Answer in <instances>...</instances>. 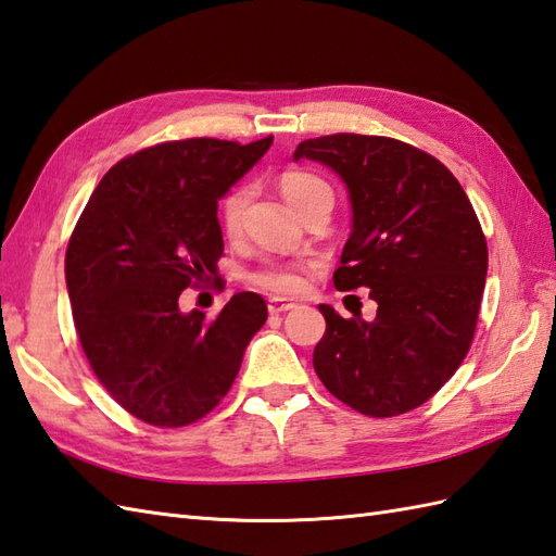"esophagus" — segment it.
<instances>
[{
	"label": "esophagus",
	"mask_w": 556,
	"mask_h": 556,
	"mask_svg": "<svg viewBox=\"0 0 556 556\" xmlns=\"http://www.w3.org/2000/svg\"><path fill=\"white\" fill-rule=\"evenodd\" d=\"M294 304L292 300H280V298H270L268 300V312L270 314H286V312H290V309H294Z\"/></svg>",
	"instance_id": "1"
}]
</instances>
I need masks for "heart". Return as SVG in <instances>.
Returning a JSON list of instances; mask_svg holds the SVG:
<instances>
[{
  "mask_svg": "<svg viewBox=\"0 0 556 556\" xmlns=\"http://www.w3.org/2000/svg\"><path fill=\"white\" fill-rule=\"evenodd\" d=\"M280 192L294 212H300V206L312 200V197L320 192H330L328 182L320 180L314 174H306V170H288V174L280 176ZM252 190L247 185H240V188H232L226 200L220 202V224H224L226 232H238L244 208L250 204ZM254 286L264 288L268 292L276 294H294L304 288V268L294 266V264H266L262 268H256L250 276Z\"/></svg>",
  "mask_w": 556,
  "mask_h": 556,
  "instance_id": "obj_1",
  "label": "heart"
}]
</instances>
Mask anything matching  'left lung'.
Instances as JSON below:
<instances>
[{"instance_id":"obj_1","label":"left lung","mask_w":556,"mask_h":556,"mask_svg":"<svg viewBox=\"0 0 556 556\" xmlns=\"http://www.w3.org/2000/svg\"><path fill=\"white\" fill-rule=\"evenodd\" d=\"M294 162L336 170L350 194L352 232L338 290L368 288L374 320L318 304L326 336L314 350L320 382L366 416H397L445 386L471 348L488 274V244L445 164L378 135L304 140Z\"/></svg>"}]
</instances>
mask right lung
<instances>
[{
    "mask_svg": "<svg viewBox=\"0 0 556 556\" xmlns=\"http://www.w3.org/2000/svg\"><path fill=\"white\" fill-rule=\"evenodd\" d=\"M274 138H192L123 159L97 185L66 250L73 320L94 376L128 414L178 428L208 414L236 380L266 302L238 292L206 318L180 292L216 274L218 200Z\"/></svg>",
    "mask_w": 556,
    "mask_h": 556,
    "instance_id": "1",
    "label": "right lung"
}]
</instances>
